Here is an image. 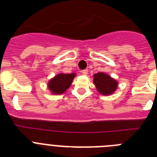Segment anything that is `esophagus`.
<instances>
[{
	"mask_svg": "<svg viewBox=\"0 0 157 157\" xmlns=\"http://www.w3.org/2000/svg\"><path fill=\"white\" fill-rule=\"evenodd\" d=\"M82 75H86L88 74V70H87V69H85V70H83L82 71Z\"/></svg>",
	"mask_w": 157,
	"mask_h": 157,
	"instance_id": "obj_1",
	"label": "esophagus"
}]
</instances>
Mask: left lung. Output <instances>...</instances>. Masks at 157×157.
I'll list each match as a JSON object with an SVG mask.
<instances>
[{"label":"left lung","instance_id":"obj_1","mask_svg":"<svg viewBox=\"0 0 157 157\" xmlns=\"http://www.w3.org/2000/svg\"><path fill=\"white\" fill-rule=\"evenodd\" d=\"M93 82L99 94L105 96L114 94L119 85V82L115 78L104 72L94 74Z\"/></svg>","mask_w":157,"mask_h":157}]
</instances>
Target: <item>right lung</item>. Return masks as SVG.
Listing matches in <instances>:
<instances>
[{
  "label": "right lung",
  "mask_w": 157,
  "mask_h": 157,
  "mask_svg": "<svg viewBox=\"0 0 157 157\" xmlns=\"http://www.w3.org/2000/svg\"><path fill=\"white\" fill-rule=\"evenodd\" d=\"M75 76V73H59L48 82L47 86L52 94L60 95L66 92L67 90L71 86Z\"/></svg>",
  "instance_id": "1"
}]
</instances>
